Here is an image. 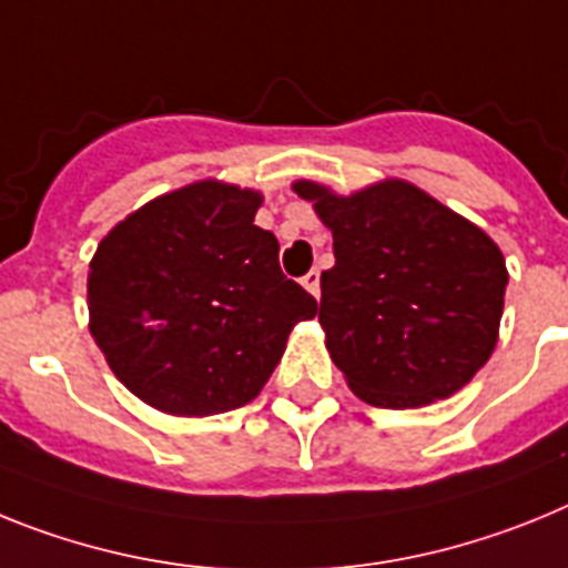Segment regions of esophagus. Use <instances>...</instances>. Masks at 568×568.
<instances>
[{"label": "esophagus", "mask_w": 568, "mask_h": 568, "mask_svg": "<svg viewBox=\"0 0 568 568\" xmlns=\"http://www.w3.org/2000/svg\"><path fill=\"white\" fill-rule=\"evenodd\" d=\"M303 285L308 291H312L314 297H320V271L317 268L308 271V274H305V277H303Z\"/></svg>", "instance_id": "34e87169"}]
</instances>
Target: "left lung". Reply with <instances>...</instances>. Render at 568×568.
Masks as SVG:
<instances>
[{"label": "left lung", "mask_w": 568, "mask_h": 568, "mask_svg": "<svg viewBox=\"0 0 568 568\" xmlns=\"http://www.w3.org/2000/svg\"><path fill=\"white\" fill-rule=\"evenodd\" d=\"M334 234L320 323L359 400L417 408L463 388L491 357L506 263L477 225L403 180L337 196L294 185Z\"/></svg>", "instance_id": "left-lung-1"}]
</instances>
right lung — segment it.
Wrapping results in <instances>:
<instances>
[{"label": "right lung", "instance_id": "right-lung-1", "mask_svg": "<svg viewBox=\"0 0 568 568\" xmlns=\"http://www.w3.org/2000/svg\"><path fill=\"white\" fill-rule=\"evenodd\" d=\"M263 196L205 180L122 220L91 260V334L148 406L209 417L251 403L317 300L254 225Z\"/></svg>", "mask_w": 568, "mask_h": 568}]
</instances>
